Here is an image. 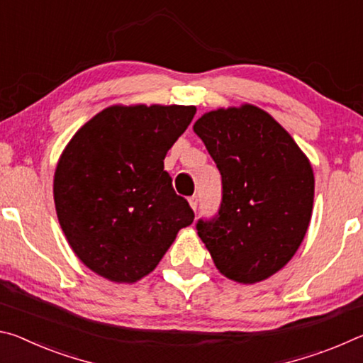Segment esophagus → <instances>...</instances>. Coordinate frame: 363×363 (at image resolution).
I'll return each instance as SVG.
<instances>
[{
    "label": "esophagus",
    "instance_id": "esophagus-1",
    "mask_svg": "<svg viewBox=\"0 0 363 363\" xmlns=\"http://www.w3.org/2000/svg\"><path fill=\"white\" fill-rule=\"evenodd\" d=\"M189 203H190V206H192V210L196 211V210H199V205H200V196L199 195H192L189 199Z\"/></svg>",
    "mask_w": 363,
    "mask_h": 363
}]
</instances>
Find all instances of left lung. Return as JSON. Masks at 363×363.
I'll return each mask as SVG.
<instances>
[{
	"label": "left lung",
	"instance_id": "obj_1",
	"mask_svg": "<svg viewBox=\"0 0 363 363\" xmlns=\"http://www.w3.org/2000/svg\"><path fill=\"white\" fill-rule=\"evenodd\" d=\"M223 181L218 213L196 220L216 267L238 284L277 272L309 227L314 173L309 160L272 116L255 106L219 108L196 120Z\"/></svg>",
	"mask_w": 363,
	"mask_h": 363
}]
</instances>
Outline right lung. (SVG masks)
I'll list each match as a JSON object with an SVG mask.
<instances>
[{"instance_id":"right-lung-1","label":"right lung","mask_w":363,"mask_h":363,"mask_svg":"<svg viewBox=\"0 0 363 363\" xmlns=\"http://www.w3.org/2000/svg\"><path fill=\"white\" fill-rule=\"evenodd\" d=\"M194 106L108 107L72 138L54 174V201L72 250L96 274L133 284L194 223L163 160Z\"/></svg>"}]
</instances>
